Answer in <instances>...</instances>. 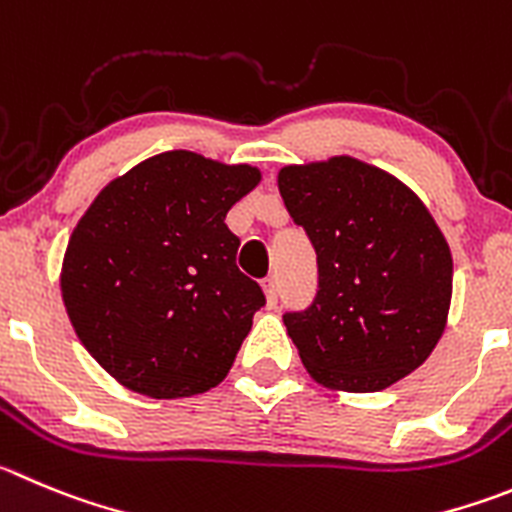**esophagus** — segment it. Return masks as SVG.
<instances>
[{
  "instance_id": "1",
  "label": "esophagus",
  "mask_w": 512,
  "mask_h": 512,
  "mask_svg": "<svg viewBox=\"0 0 512 512\" xmlns=\"http://www.w3.org/2000/svg\"><path fill=\"white\" fill-rule=\"evenodd\" d=\"M262 290H265L267 305H275V303H278V280H275V278H267L265 283H262Z\"/></svg>"
}]
</instances>
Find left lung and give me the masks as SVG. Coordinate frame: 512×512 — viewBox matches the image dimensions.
I'll return each mask as SVG.
<instances>
[{
  "instance_id": "1",
  "label": "left lung",
  "mask_w": 512,
  "mask_h": 512,
  "mask_svg": "<svg viewBox=\"0 0 512 512\" xmlns=\"http://www.w3.org/2000/svg\"><path fill=\"white\" fill-rule=\"evenodd\" d=\"M278 189L318 255V295L283 321L310 379L389 389L424 364L452 303V252L427 204L353 156L290 164Z\"/></svg>"
}]
</instances>
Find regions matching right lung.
<instances>
[{"instance_id":"right-lung-1","label":"right lung","mask_w":512,"mask_h":512,"mask_svg":"<svg viewBox=\"0 0 512 512\" xmlns=\"http://www.w3.org/2000/svg\"><path fill=\"white\" fill-rule=\"evenodd\" d=\"M260 169L166 151L100 189L70 234L60 293L80 343L113 379L151 399L222 384L260 285L240 272L229 209Z\"/></svg>"}]
</instances>
